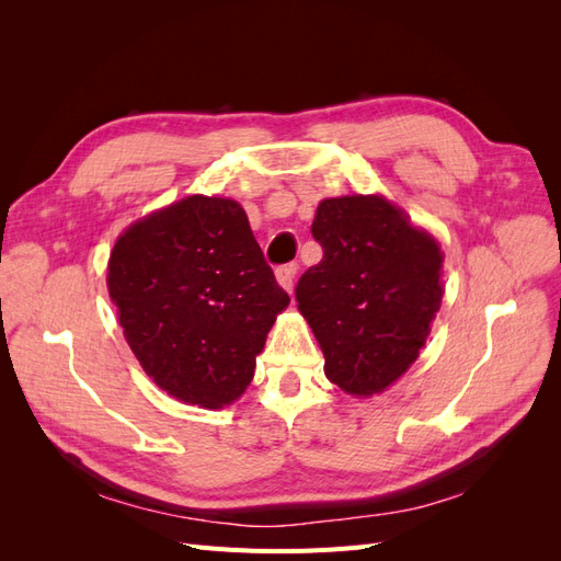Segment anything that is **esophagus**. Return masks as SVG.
I'll list each match as a JSON object with an SVG mask.
<instances>
[{
    "mask_svg": "<svg viewBox=\"0 0 561 561\" xmlns=\"http://www.w3.org/2000/svg\"><path fill=\"white\" fill-rule=\"evenodd\" d=\"M295 274H297V266L295 264H285L276 268V280L283 287V290L293 293V285H295Z\"/></svg>",
    "mask_w": 561,
    "mask_h": 561,
    "instance_id": "obj_1",
    "label": "esophagus"
}]
</instances>
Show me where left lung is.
Returning <instances> with one entry per match:
<instances>
[{"label": "left lung", "instance_id": "1", "mask_svg": "<svg viewBox=\"0 0 561 561\" xmlns=\"http://www.w3.org/2000/svg\"><path fill=\"white\" fill-rule=\"evenodd\" d=\"M322 260L297 283V307L325 355V377L351 396L400 379L443 301V250L383 196L320 201L311 225Z\"/></svg>", "mask_w": 561, "mask_h": 561}]
</instances>
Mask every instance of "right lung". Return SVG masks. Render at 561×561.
<instances>
[{
    "label": "right lung",
    "mask_w": 561,
    "mask_h": 561,
    "mask_svg": "<svg viewBox=\"0 0 561 561\" xmlns=\"http://www.w3.org/2000/svg\"><path fill=\"white\" fill-rule=\"evenodd\" d=\"M107 287L147 377L206 410L243 396L271 325L290 304L241 203L201 194L118 236Z\"/></svg>",
    "instance_id": "obj_1"
}]
</instances>
